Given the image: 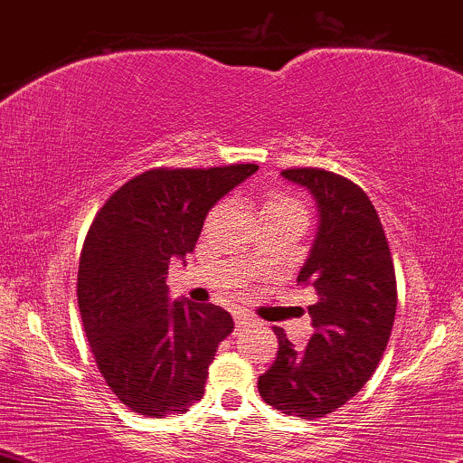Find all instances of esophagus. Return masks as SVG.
Wrapping results in <instances>:
<instances>
[{
	"label": "esophagus",
	"mask_w": 463,
	"mask_h": 463,
	"mask_svg": "<svg viewBox=\"0 0 463 463\" xmlns=\"http://www.w3.org/2000/svg\"><path fill=\"white\" fill-rule=\"evenodd\" d=\"M235 325H237V329H243V326L251 325V318L248 314H237L235 316Z\"/></svg>",
	"instance_id": "esophagus-1"
}]
</instances>
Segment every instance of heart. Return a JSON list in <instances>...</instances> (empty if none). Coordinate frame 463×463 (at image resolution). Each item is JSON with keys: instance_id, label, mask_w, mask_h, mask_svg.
Returning <instances> with one entry per match:
<instances>
[{"instance_id": "1", "label": "heart", "mask_w": 463, "mask_h": 463, "mask_svg": "<svg viewBox=\"0 0 463 463\" xmlns=\"http://www.w3.org/2000/svg\"><path fill=\"white\" fill-rule=\"evenodd\" d=\"M279 204H295V203H290V201H286L284 196H278V194H271L265 201V209L267 207H279Z\"/></svg>"}]
</instances>
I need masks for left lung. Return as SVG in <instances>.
Returning <instances> with one entry per match:
<instances>
[{
  "instance_id": "left-lung-1",
  "label": "left lung",
  "mask_w": 463,
  "mask_h": 463,
  "mask_svg": "<svg viewBox=\"0 0 463 463\" xmlns=\"http://www.w3.org/2000/svg\"><path fill=\"white\" fill-rule=\"evenodd\" d=\"M282 177L316 198L318 232L297 282L312 286L314 335L303 350L273 326L278 354L259 378L275 411L301 419L335 412L372 378L397 307L395 267L370 196L323 168H286Z\"/></svg>"
}]
</instances>
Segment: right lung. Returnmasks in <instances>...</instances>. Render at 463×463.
Here are the masks:
<instances>
[{
	"instance_id": "add662e5",
	"label": "right lung",
	"mask_w": 463,
	"mask_h": 463,
	"mask_svg": "<svg viewBox=\"0 0 463 463\" xmlns=\"http://www.w3.org/2000/svg\"><path fill=\"white\" fill-rule=\"evenodd\" d=\"M256 171L151 168L113 192L87 231L76 282L87 342L110 391L143 417L188 412L235 329L213 303L168 301L166 275L194 250L209 209Z\"/></svg>"
}]
</instances>
